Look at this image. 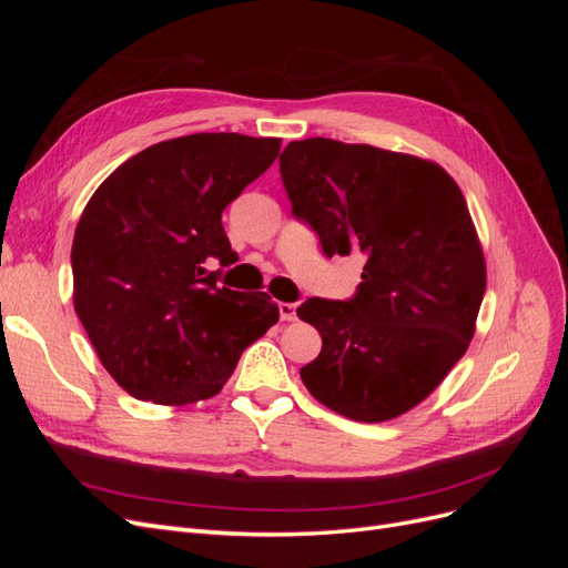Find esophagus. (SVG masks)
Here are the masks:
<instances>
[{"mask_svg": "<svg viewBox=\"0 0 568 568\" xmlns=\"http://www.w3.org/2000/svg\"><path fill=\"white\" fill-rule=\"evenodd\" d=\"M296 303H280V315L284 322H294L296 320Z\"/></svg>", "mask_w": 568, "mask_h": 568, "instance_id": "1", "label": "esophagus"}]
</instances>
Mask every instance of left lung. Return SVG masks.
Instances as JSON below:
<instances>
[{"instance_id": "8db88e82", "label": "left lung", "mask_w": 568, "mask_h": 568, "mask_svg": "<svg viewBox=\"0 0 568 568\" xmlns=\"http://www.w3.org/2000/svg\"><path fill=\"white\" fill-rule=\"evenodd\" d=\"M280 170L322 251L365 255L351 301L307 298L296 311L322 336L301 379L348 419L400 417L448 376L476 329L486 261L467 201L434 161L324 136L291 142Z\"/></svg>"}]
</instances>
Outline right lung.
Returning <instances> with one entry per match:
<instances>
[{"label": "right lung", "mask_w": 568, "mask_h": 568, "mask_svg": "<svg viewBox=\"0 0 568 568\" xmlns=\"http://www.w3.org/2000/svg\"><path fill=\"white\" fill-rule=\"evenodd\" d=\"M277 136L199 132L159 142L99 184L75 227L73 303L101 365L136 400L213 398L280 320L263 291L203 277L234 261L222 211L280 156Z\"/></svg>", "instance_id": "add662e5"}]
</instances>
